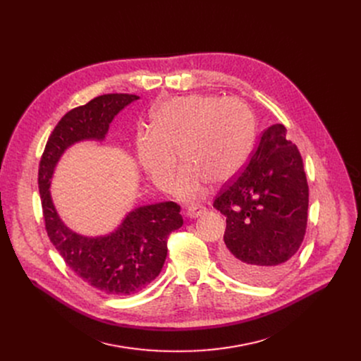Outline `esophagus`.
Segmentation results:
<instances>
[{"label": "esophagus", "instance_id": "34e87169", "mask_svg": "<svg viewBox=\"0 0 361 361\" xmlns=\"http://www.w3.org/2000/svg\"><path fill=\"white\" fill-rule=\"evenodd\" d=\"M207 212V209L204 206H200V204H195V206H190L187 209V216L191 217V219H195V217H200L202 214H204Z\"/></svg>", "mask_w": 361, "mask_h": 361}]
</instances>
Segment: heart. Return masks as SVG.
Here are the masks:
<instances>
[{
  "instance_id": "heart-1",
  "label": "heart",
  "mask_w": 361,
  "mask_h": 361,
  "mask_svg": "<svg viewBox=\"0 0 361 361\" xmlns=\"http://www.w3.org/2000/svg\"><path fill=\"white\" fill-rule=\"evenodd\" d=\"M152 130L140 133L137 157L152 183L166 190L180 151L184 166L174 183L178 199H197L206 184L231 181L249 157L255 119L238 97L194 93L164 102L152 115Z\"/></svg>"
}]
</instances>
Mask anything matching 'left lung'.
<instances>
[{
  "mask_svg": "<svg viewBox=\"0 0 361 361\" xmlns=\"http://www.w3.org/2000/svg\"><path fill=\"white\" fill-rule=\"evenodd\" d=\"M226 217L223 267L246 282L281 276L307 231L308 183L297 145L282 123L260 137L246 169L213 203Z\"/></svg>",
  "mask_w": 361,
  "mask_h": 361,
  "instance_id": "left-lung-1",
  "label": "left lung"
}]
</instances>
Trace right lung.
I'll return each instance as SVG.
<instances>
[{"instance_id": "right-lung-1", "label": "right lung", "mask_w": 361, "mask_h": 361, "mask_svg": "<svg viewBox=\"0 0 361 361\" xmlns=\"http://www.w3.org/2000/svg\"><path fill=\"white\" fill-rule=\"evenodd\" d=\"M138 99L137 94L109 93L69 111L49 137L39 169V190L50 242L79 278L111 295L137 293L159 275L167 257L169 236L183 226L180 206L162 202L137 207L112 233L89 238L63 223L51 200L50 184L64 151L80 141H104L114 118Z\"/></svg>"}]
</instances>
